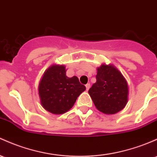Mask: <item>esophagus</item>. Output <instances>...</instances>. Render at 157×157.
Here are the masks:
<instances>
[{
  "label": "esophagus",
  "instance_id": "esophagus-1",
  "mask_svg": "<svg viewBox=\"0 0 157 157\" xmlns=\"http://www.w3.org/2000/svg\"><path fill=\"white\" fill-rule=\"evenodd\" d=\"M86 90L88 91L89 89V88H90V84L89 83H87L86 85Z\"/></svg>",
  "mask_w": 157,
  "mask_h": 157
}]
</instances>
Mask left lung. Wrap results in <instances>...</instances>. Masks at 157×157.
Returning a JSON list of instances; mask_svg holds the SVG:
<instances>
[{"label":"left lung","mask_w":157,"mask_h":157,"mask_svg":"<svg viewBox=\"0 0 157 157\" xmlns=\"http://www.w3.org/2000/svg\"><path fill=\"white\" fill-rule=\"evenodd\" d=\"M96 79L89 90L95 107L107 115L123 109L128 101L129 88L121 71L112 64H102L97 68Z\"/></svg>","instance_id":"8db88e82"}]
</instances>
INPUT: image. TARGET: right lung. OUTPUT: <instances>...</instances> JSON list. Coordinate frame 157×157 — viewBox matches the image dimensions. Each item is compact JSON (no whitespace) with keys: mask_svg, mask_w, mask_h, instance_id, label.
Masks as SVG:
<instances>
[{"mask_svg":"<svg viewBox=\"0 0 157 157\" xmlns=\"http://www.w3.org/2000/svg\"><path fill=\"white\" fill-rule=\"evenodd\" d=\"M85 90V86L77 77H68L65 65L57 64L51 65L44 71L38 89L42 107L55 115L68 111Z\"/></svg>","mask_w":157,"mask_h":157,"instance_id":"obj_1","label":"right lung"}]
</instances>
